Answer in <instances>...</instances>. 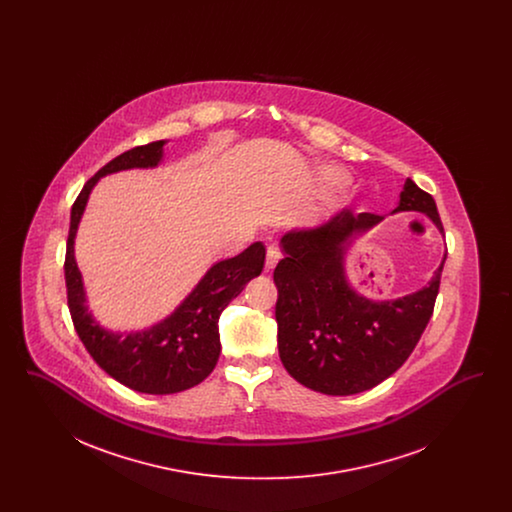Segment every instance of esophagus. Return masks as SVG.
<instances>
[{
    "label": "esophagus",
    "instance_id": "1",
    "mask_svg": "<svg viewBox=\"0 0 512 512\" xmlns=\"http://www.w3.org/2000/svg\"><path fill=\"white\" fill-rule=\"evenodd\" d=\"M280 249L278 247H274V245H270L267 251V263H265V270H272V268L278 265V261H280Z\"/></svg>",
    "mask_w": 512,
    "mask_h": 512
}]
</instances>
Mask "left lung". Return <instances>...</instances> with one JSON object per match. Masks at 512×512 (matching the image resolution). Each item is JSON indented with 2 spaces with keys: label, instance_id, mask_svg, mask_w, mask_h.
Instances as JSON below:
<instances>
[{
  "label": "left lung",
  "instance_id": "1",
  "mask_svg": "<svg viewBox=\"0 0 512 512\" xmlns=\"http://www.w3.org/2000/svg\"><path fill=\"white\" fill-rule=\"evenodd\" d=\"M418 211L443 234L436 201L407 178L391 213ZM384 217L341 209L315 228L282 236L284 259L274 268L282 365L299 384L326 395H355L390 378L413 353L439 292V265L418 292L374 301L355 292L345 255L357 236Z\"/></svg>",
  "mask_w": 512,
  "mask_h": 512
}]
</instances>
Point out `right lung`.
<instances>
[{
  "label": "right lung",
  "instance_id": "right-lung-1",
  "mask_svg": "<svg viewBox=\"0 0 512 512\" xmlns=\"http://www.w3.org/2000/svg\"><path fill=\"white\" fill-rule=\"evenodd\" d=\"M165 144L167 140H159L128 149L84 184L71 211L65 257L67 299L78 338L111 378L151 395L190 390L213 372L220 355V313L265 267V245L255 242L240 255L215 263L174 313L140 332H111L88 311L82 274L74 259V238L88 197L107 174L157 167Z\"/></svg>",
  "mask_w": 512,
  "mask_h": 512
}]
</instances>
